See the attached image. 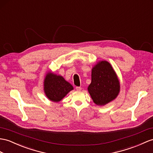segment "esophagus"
<instances>
[{"label":"esophagus","mask_w":153,"mask_h":153,"mask_svg":"<svg viewBox=\"0 0 153 153\" xmlns=\"http://www.w3.org/2000/svg\"><path fill=\"white\" fill-rule=\"evenodd\" d=\"M76 89L77 91H80L82 89V88L81 87H79V86H76Z\"/></svg>","instance_id":"esophagus-1"}]
</instances>
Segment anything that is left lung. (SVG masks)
<instances>
[{
	"mask_svg": "<svg viewBox=\"0 0 153 153\" xmlns=\"http://www.w3.org/2000/svg\"><path fill=\"white\" fill-rule=\"evenodd\" d=\"M120 85L112 67L108 62L98 63L91 71V82L88 91L97 105H105L115 99Z\"/></svg>",
	"mask_w": 153,
	"mask_h": 153,
	"instance_id": "1",
	"label": "left lung"
}]
</instances>
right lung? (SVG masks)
<instances>
[{"mask_svg":"<svg viewBox=\"0 0 153 153\" xmlns=\"http://www.w3.org/2000/svg\"><path fill=\"white\" fill-rule=\"evenodd\" d=\"M73 89L71 84L61 76L49 73L44 81V91L46 96L52 101L58 102Z\"/></svg>","mask_w":153,"mask_h":153,"instance_id":"add662e5","label":"right lung"}]
</instances>
